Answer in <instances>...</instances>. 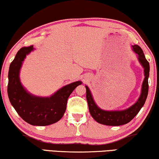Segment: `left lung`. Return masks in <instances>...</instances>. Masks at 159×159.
I'll list each match as a JSON object with an SVG mask.
<instances>
[{
	"label": "left lung",
	"instance_id": "8db88e82",
	"mask_svg": "<svg viewBox=\"0 0 159 159\" xmlns=\"http://www.w3.org/2000/svg\"><path fill=\"white\" fill-rule=\"evenodd\" d=\"M133 51L139 55V61L143 66L145 73V78L142 85L141 95L140 96L139 100L133 106L127 110H122V111H105V110H101L97 106L94 102L88 87L85 86L86 87V98L89 112H90L92 117L99 123L106 125L118 126L129 123L139 113L140 110L143 106L144 103L146 102L148 93V77L150 66H149L148 61L145 57L143 52L139 45L133 46Z\"/></svg>",
	"mask_w": 159,
	"mask_h": 159
}]
</instances>
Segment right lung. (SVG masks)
I'll use <instances>...</instances> for the list:
<instances>
[{
    "instance_id": "1",
    "label": "right lung",
    "mask_w": 159,
    "mask_h": 159,
    "mask_svg": "<svg viewBox=\"0 0 159 159\" xmlns=\"http://www.w3.org/2000/svg\"><path fill=\"white\" fill-rule=\"evenodd\" d=\"M32 50L33 46L22 47L11 61L8 71V98L17 113L26 123L39 126L51 125L62 118L69 97L82 82L66 85L49 98L30 95L20 84L19 71L26 54Z\"/></svg>"
}]
</instances>
